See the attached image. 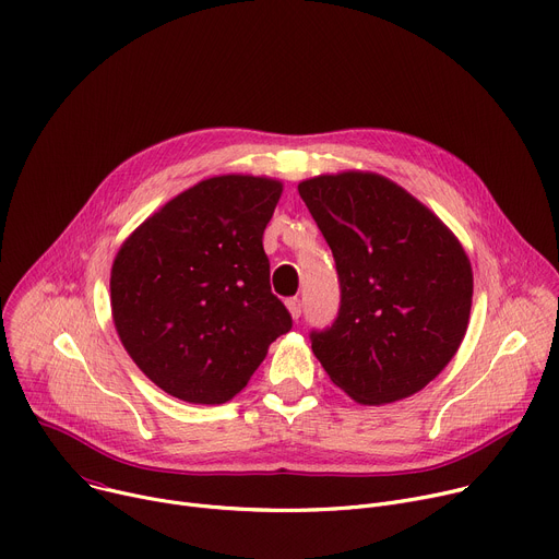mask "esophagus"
I'll return each instance as SVG.
<instances>
[{"instance_id": "esophagus-1", "label": "esophagus", "mask_w": 559, "mask_h": 559, "mask_svg": "<svg viewBox=\"0 0 559 559\" xmlns=\"http://www.w3.org/2000/svg\"><path fill=\"white\" fill-rule=\"evenodd\" d=\"M285 306H287V310H289L292 319H298V317H300L302 302H300V298H298V296H292V298H287V300H285Z\"/></svg>"}]
</instances>
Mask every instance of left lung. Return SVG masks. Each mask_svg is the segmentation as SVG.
<instances>
[{"label":"left lung","mask_w":559,"mask_h":559,"mask_svg":"<svg viewBox=\"0 0 559 559\" xmlns=\"http://www.w3.org/2000/svg\"><path fill=\"white\" fill-rule=\"evenodd\" d=\"M298 193L336 263L341 306L312 349L347 396L392 403L426 388L460 349L473 270L454 234L379 174L302 180Z\"/></svg>","instance_id":"obj_1"}]
</instances>
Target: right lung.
I'll use <instances>...</instances> for the list:
<instances>
[{"mask_svg":"<svg viewBox=\"0 0 559 559\" xmlns=\"http://www.w3.org/2000/svg\"><path fill=\"white\" fill-rule=\"evenodd\" d=\"M281 191L257 176L202 180L122 242L111 267L114 323L135 366L167 394L229 401L292 330L263 249Z\"/></svg>","mask_w":559,"mask_h":559,"instance_id":"add662e5","label":"right lung"}]
</instances>
